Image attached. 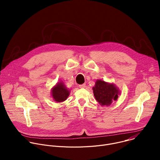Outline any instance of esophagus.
Masks as SVG:
<instances>
[{
	"label": "esophagus",
	"mask_w": 160,
	"mask_h": 160,
	"mask_svg": "<svg viewBox=\"0 0 160 160\" xmlns=\"http://www.w3.org/2000/svg\"><path fill=\"white\" fill-rule=\"evenodd\" d=\"M78 87H79L80 88H85V84L83 83V84H82V85H79Z\"/></svg>",
	"instance_id": "34e87169"
}]
</instances>
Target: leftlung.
Returning <instances> with one entry per match:
<instances>
[{
    "label": "left lung",
    "mask_w": 160,
    "mask_h": 160,
    "mask_svg": "<svg viewBox=\"0 0 160 160\" xmlns=\"http://www.w3.org/2000/svg\"><path fill=\"white\" fill-rule=\"evenodd\" d=\"M93 92L96 99L101 106H109L112 101L118 99L119 90L113 84L99 80L93 87Z\"/></svg>",
    "instance_id": "left-lung-1"
}]
</instances>
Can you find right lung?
<instances>
[{
    "label": "right lung",
    "mask_w": 160,
    "mask_h": 160,
    "mask_svg": "<svg viewBox=\"0 0 160 160\" xmlns=\"http://www.w3.org/2000/svg\"><path fill=\"white\" fill-rule=\"evenodd\" d=\"M70 94V91L68 90L64 84L61 82L58 83L52 90V96L54 101L56 102L64 101Z\"/></svg>",
    "instance_id": "1"
}]
</instances>
